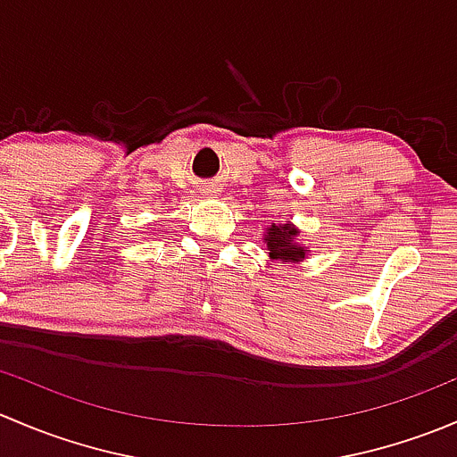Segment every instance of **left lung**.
Returning a JSON list of instances; mask_svg holds the SVG:
<instances>
[{
	"label": "left lung",
	"mask_w": 457,
	"mask_h": 457,
	"mask_svg": "<svg viewBox=\"0 0 457 457\" xmlns=\"http://www.w3.org/2000/svg\"><path fill=\"white\" fill-rule=\"evenodd\" d=\"M298 237H301V229L294 223H289V220H285V223L267 225L265 232H262V243L267 245L271 261L301 265L307 254H310V247L303 245Z\"/></svg>",
	"instance_id": "1"
}]
</instances>
